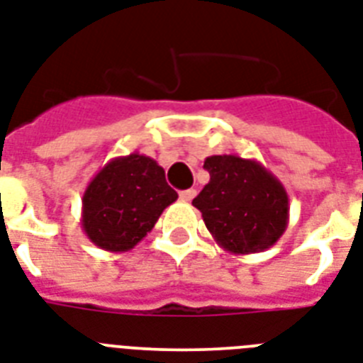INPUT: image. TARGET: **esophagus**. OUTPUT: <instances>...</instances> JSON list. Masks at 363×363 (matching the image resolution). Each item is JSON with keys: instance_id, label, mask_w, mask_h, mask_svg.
<instances>
[{"instance_id": "esophagus-1", "label": "esophagus", "mask_w": 363, "mask_h": 363, "mask_svg": "<svg viewBox=\"0 0 363 363\" xmlns=\"http://www.w3.org/2000/svg\"><path fill=\"white\" fill-rule=\"evenodd\" d=\"M194 196H196V191H194V189H185V191H179V199L184 200V202H191Z\"/></svg>"}]
</instances>
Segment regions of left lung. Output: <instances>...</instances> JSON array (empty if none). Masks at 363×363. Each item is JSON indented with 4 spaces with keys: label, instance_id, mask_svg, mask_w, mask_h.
Masks as SVG:
<instances>
[{
    "label": "left lung",
    "instance_id": "1",
    "mask_svg": "<svg viewBox=\"0 0 363 363\" xmlns=\"http://www.w3.org/2000/svg\"><path fill=\"white\" fill-rule=\"evenodd\" d=\"M209 182L193 200L218 247L232 254L271 248L289 223V196L282 182L259 161L211 155L203 161Z\"/></svg>",
    "mask_w": 363,
    "mask_h": 363
}]
</instances>
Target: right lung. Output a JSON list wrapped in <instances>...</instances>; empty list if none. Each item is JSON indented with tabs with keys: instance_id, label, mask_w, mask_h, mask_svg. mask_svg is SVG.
I'll return each instance as SVG.
<instances>
[{
	"instance_id": "1",
	"label": "right lung",
	"mask_w": 363,
	"mask_h": 363,
	"mask_svg": "<svg viewBox=\"0 0 363 363\" xmlns=\"http://www.w3.org/2000/svg\"><path fill=\"white\" fill-rule=\"evenodd\" d=\"M176 199L157 161L139 152L115 157L86 185L81 228L101 250L128 252Z\"/></svg>"
}]
</instances>
